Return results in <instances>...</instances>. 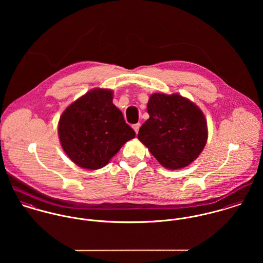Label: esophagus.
<instances>
[{"mask_svg": "<svg viewBox=\"0 0 263 263\" xmlns=\"http://www.w3.org/2000/svg\"><path fill=\"white\" fill-rule=\"evenodd\" d=\"M140 126H141V123H136V124H134L133 125V128L135 129V132H136V134H138L139 133V129H140Z\"/></svg>", "mask_w": 263, "mask_h": 263, "instance_id": "1", "label": "esophagus"}]
</instances>
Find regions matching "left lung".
<instances>
[{
    "label": "left lung",
    "mask_w": 263,
    "mask_h": 263,
    "mask_svg": "<svg viewBox=\"0 0 263 263\" xmlns=\"http://www.w3.org/2000/svg\"><path fill=\"white\" fill-rule=\"evenodd\" d=\"M149 119L138 139L165 168L177 170L192 163L208 140V124L200 108L179 94L155 93L149 98Z\"/></svg>",
    "instance_id": "obj_1"
}]
</instances>
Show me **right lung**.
I'll return each mask as SVG.
<instances>
[{
	"label": "right lung",
	"mask_w": 263,
	"mask_h": 263,
	"mask_svg": "<svg viewBox=\"0 0 263 263\" xmlns=\"http://www.w3.org/2000/svg\"><path fill=\"white\" fill-rule=\"evenodd\" d=\"M112 99L111 90L96 88L77 99L61 115L58 128L61 145L81 168L104 167L136 137Z\"/></svg>",
	"instance_id": "add662e5"
}]
</instances>
